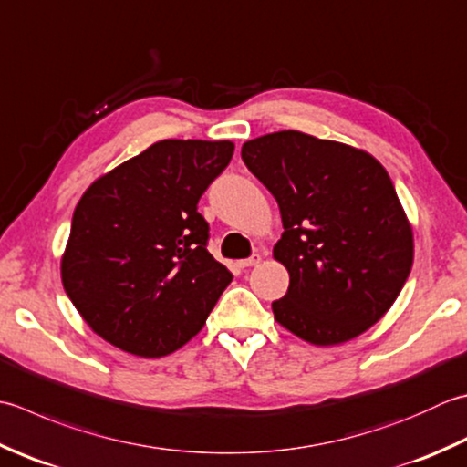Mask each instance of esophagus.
<instances>
[{"label":"esophagus","mask_w":467,"mask_h":467,"mask_svg":"<svg viewBox=\"0 0 467 467\" xmlns=\"http://www.w3.org/2000/svg\"><path fill=\"white\" fill-rule=\"evenodd\" d=\"M259 263H261V254H253V257H249V259L239 261V267H241V269L254 267V265H259Z\"/></svg>","instance_id":"esophagus-1"}]
</instances>
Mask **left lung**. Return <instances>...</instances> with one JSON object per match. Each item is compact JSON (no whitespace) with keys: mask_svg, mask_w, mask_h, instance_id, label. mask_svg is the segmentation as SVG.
Masks as SVG:
<instances>
[{"mask_svg":"<svg viewBox=\"0 0 467 467\" xmlns=\"http://www.w3.org/2000/svg\"><path fill=\"white\" fill-rule=\"evenodd\" d=\"M241 155L285 228L273 246L289 273L271 304L277 322L316 346L367 332L413 267V228L387 170L364 150L291 130L246 141Z\"/></svg>","mask_w":467,"mask_h":467,"instance_id":"1","label":"left lung"}]
</instances>
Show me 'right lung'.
<instances>
[{
  "label": "right lung",
  "mask_w": 467,
  "mask_h": 467,
  "mask_svg": "<svg viewBox=\"0 0 467 467\" xmlns=\"http://www.w3.org/2000/svg\"><path fill=\"white\" fill-rule=\"evenodd\" d=\"M233 141L163 140L87 188L60 261L62 285L90 330L160 358L206 324L233 273L208 253L198 200Z\"/></svg>",
  "instance_id": "obj_1"
}]
</instances>
